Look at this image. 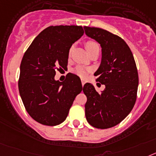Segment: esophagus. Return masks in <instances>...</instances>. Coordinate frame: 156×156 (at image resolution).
<instances>
[{
  "instance_id": "esophagus-1",
  "label": "esophagus",
  "mask_w": 156,
  "mask_h": 156,
  "mask_svg": "<svg viewBox=\"0 0 156 156\" xmlns=\"http://www.w3.org/2000/svg\"><path fill=\"white\" fill-rule=\"evenodd\" d=\"M81 82H82V86H84V85L86 84V80H85V79H81Z\"/></svg>"
}]
</instances>
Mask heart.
<instances>
[{
  "label": "heart",
  "instance_id": "heart-1",
  "mask_svg": "<svg viewBox=\"0 0 156 156\" xmlns=\"http://www.w3.org/2000/svg\"><path fill=\"white\" fill-rule=\"evenodd\" d=\"M86 48L87 49V51L89 52V53H92L93 52L96 51V50L100 49V46H99V44L94 41H86ZM73 51V45L69 48L68 50V56L70 57V55H71V52ZM90 70V68L87 67H84V66H78L75 68L73 70V72L75 74H77L78 76L81 77V78H85V77L87 76L88 73L89 72Z\"/></svg>",
  "mask_w": 156,
  "mask_h": 156
}]
</instances>
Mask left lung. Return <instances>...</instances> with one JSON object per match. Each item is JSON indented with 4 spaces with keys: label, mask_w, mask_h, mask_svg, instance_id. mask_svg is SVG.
<instances>
[{
    "label": "left lung",
    "mask_w": 156,
    "mask_h": 156,
    "mask_svg": "<svg viewBox=\"0 0 156 156\" xmlns=\"http://www.w3.org/2000/svg\"><path fill=\"white\" fill-rule=\"evenodd\" d=\"M87 36L102 48V59L94 75L105 86L99 93L90 83L83 86L88 122L98 129L118 125L130 113L136 100L139 78L136 63L126 41L106 30L84 27Z\"/></svg>",
    "instance_id": "8db88e82"
}]
</instances>
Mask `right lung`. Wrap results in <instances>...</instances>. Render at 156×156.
<instances>
[{"label":"right lung","mask_w":156,"mask_h":156,"mask_svg":"<svg viewBox=\"0 0 156 156\" xmlns=\"http://www.w3.org/2000/svg\"><path fill=\"white\" fill-rule=\"evenodd\" d=\"M84 34L81 26H51L41 31L27 49L20 64V97L30 117L45 126H56L67 117L82 90L79 77L68 73L63 82L55 70L67 68L68 50Z\"/></svg>","instance_id":"right-lung-1"}]
</instances>
